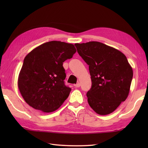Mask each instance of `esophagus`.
<instances>
[{"label": "esophagus", "instance_id": "34e87169", "mask_svg": "<svg viewBox=\"0 0 148 148\" xmlns=\"http://www.w3.org/2000/svg\"><path fill=\"white\" fill-rule=\"evenodd\" d=\"M80 83H77V84H74V86L75 87H77V88H78V87H79L80 86Z\"/></svg>", "mask_w": 148, "mask_h": 148}]
</instances>
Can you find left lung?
<instances>
[{
  "mask_svg": "<svg viewBox=\"0 0 148 148\" xmlns=\"http://www.w3.org/2000/svg\"><path fill=\"white\" fill-rule=\"evenodd\" d=\"M75 46L89 65L92 88L86 93L88 102L97 114H111L127 99L130 92L133 71L126 56L100 42Z\"/></svg>",
  "mask_w": 148,
  "mask_h": 148,
  "instance_id": "1",
  "label": "left lung"
}]
</instances>
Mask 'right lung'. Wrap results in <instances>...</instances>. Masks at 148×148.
Returning a JSON list of instances; mask_svg holds the SVG:
<instances>
[{
    "label": "right lung",
    "instance_id": "add662e5",
    "mask_svg": "<svg viewBox=\"0 0 148 148\" xmlns=\"http://www.w3.org/2000/svg\"><path fill=\"white\" fill-rule=\"evenodd\" d=\"M76 52L72 44L47 42L31 51L24 59L18 76L20 92L28 104L44 112L58 109L69 95L63 62Z\"/></svg>",
    "mask_w": 148,
    "mask_h": 148
}]
</instances>
